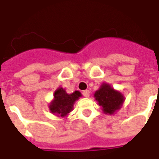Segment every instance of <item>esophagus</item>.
<instances>
[{"mask_svg":"<svg viewBox=\"0 0 159 159\" xmlns=\"http://www.w3.org/2000/svg\"><path fill=\"white\" fill-rule=\"evenodd\" d=\"M83 95H84V97H86V98H88V97L90 96V92L88 90H85V91L83 92Z\"/></svg>","mask_w":159,"mask_h":159,"instance_id":"34e87169","label":"esophagus"}]
</instances>
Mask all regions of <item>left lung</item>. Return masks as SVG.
<instances>
[{
    "label": "left lung",
    "instance_id": "8db88e82",
    "mask_svg": "<svg viewBox=\"0 0 159 159\" xmlns=\"http://www.w3.org/2000/svg\"><path fill=\"white\" fill-rule=\"evenodd\" d=\"M98 104L102 107L103 113L107 115H114L123 106L125 97L117 90L114 89L111 85L107 83H102L100 88L94 94Z\"/></svg>",
    "mask_w": 159,
    "mask_h": 159
}]
</instances>
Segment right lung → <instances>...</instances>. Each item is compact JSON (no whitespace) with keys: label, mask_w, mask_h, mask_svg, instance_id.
I'll return each instance as SVG.
<instances>
[{"label":"right lung","mask_w":159,"mask_h":159,"mask_svg":"<svg viewBox=\"0 0 159 159\" xmlns=\"http://www.w3.org/2000/svg\"><path fill=\"white\" fill-rule=\"evenodd\" d=\"M82 96L79 91H75L71 94L66 92L65 89L59 87L53 94V99L50 102L48 108L51 113L61 118H66L73 110L75 101Z\"/></svg>","instance_id":"obj_1"}]
</instances>
